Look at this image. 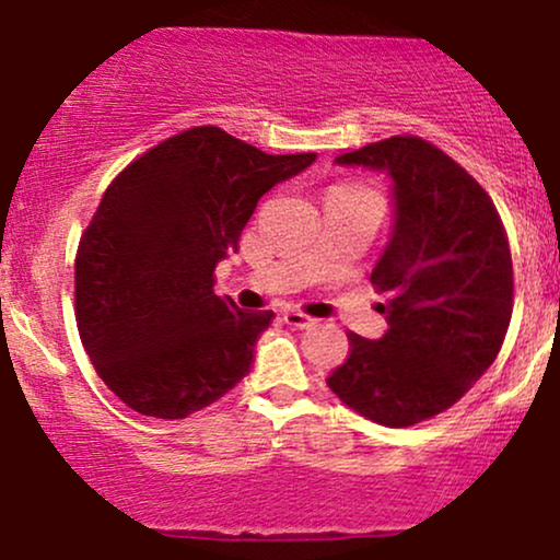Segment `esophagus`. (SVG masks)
<instances>
[{"instance_id": "esophagus-1", "label": "esophagus", "mask_w": 560, "mask_h": 560, "mask_svg": "<svg viewBox=\"0 0 560 560\" xmlns=\"http://www.w3.org/2000/svg\"><path fill=\"white\" fill-rule=\"evenodd\" d=\"M284 323L289 325V328H310V325H315V317L304 315V313H296V310H289V313H284Z\"/></svg>"}]
</instances>
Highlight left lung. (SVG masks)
Returning <instances> with one entry per match:
<instances>
[{"mask_svg": "<svg viewBox=\"0 0 560 560\" xmlns=\"http://www.w3.org/2000/svg\"><path fill=\"white\" fill-rule=\"evenodd\" d=\"M387 173L395 224L372 271L387 332H349V359L328 387L359 416L413 427L463 398L493 364L514 307L509 240L491 196L450 154L390 137L336 158Z\"/></svg>", "mask_w": 560, "mask_h": 560, "instance_id": "1", "label": "left lung"}]
</instances>
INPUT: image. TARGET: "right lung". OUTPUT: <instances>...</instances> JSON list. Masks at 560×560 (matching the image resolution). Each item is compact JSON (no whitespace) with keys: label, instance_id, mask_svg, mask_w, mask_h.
<instances>
[{"label":"right lung","instance_id":"obj_1","mask_svg":"<svg viewBox=\"0 0 560 560\" xmlns=\"http://www.w3.org/2000/svg\"><path fill=\"white\" fill-rule=\"evenodd\" d=\"M317 154H266L217 126L175 133L110 183L82 232L74 315L101 380L141 416L186 419L250 372L271 310L214 294L260 196Z\"/></svg>","mask_w":560,"mask_h":560}]
</instances>
